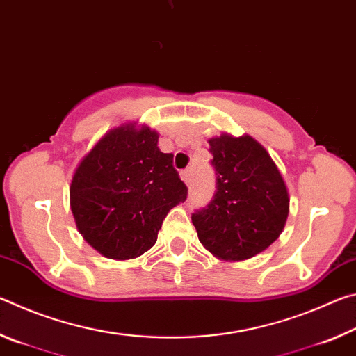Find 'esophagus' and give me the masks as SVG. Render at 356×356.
Instances as JSON below:
<instances>
[{
  "label": "esophagus",
  "mask_w": 356,
  "mask_h": 356,
  "mask_svg": "<svg viewBox=\"0 0 356 356\" xmlns=\"http://www.w3.org/2000/svg\"><path fill=\"white\" fill-rule=\"evenodd\" d=\"M180 177H182V180H184V182H185L186 185L191 184V171H190V170L180 171Z\"/></svg>",
  "instance_id": "1"
}]
</instances>
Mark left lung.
<instances>
[{"instance_id":"obj_1","label":"left lung","mask_w":356,"mask_h":356,"mask_svg":"<svg viewBox=\"0 0 356 356\" xmlns=\"http://www.w3.org/2000/svg\"><path fill=\"white\" fill-rule=\"evenodd\" d=\"M216 191L191 221L215 257L246 261L267 250L284 229L289 193L272 156L250 135L209 140Z\"/></svg>"}]
</instances>
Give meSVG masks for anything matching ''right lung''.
<instances>
[{
	"instance_id": "obj_1",
	"label": "right lung",
	"mask_w": 356,
	"mask_h": 356,
	"mask_svg": "<svg viewBox=\"0 0 356 356\" xmlns=\"http://www.w3.org/2000/svg\"><path fill=\"white\" fill-rule=\"evenodd\" d=\"M146 125L113 129L84 155L70 184V209L83 238L102 256L127 261L152 248L165 216L186 200L172 154Z\"/></svg>"
}]
</instances>
